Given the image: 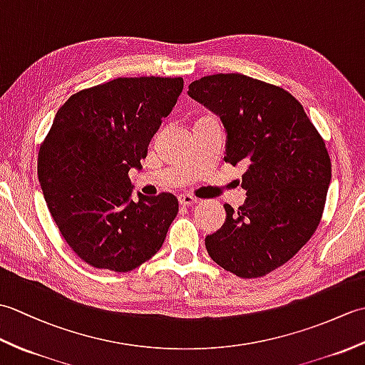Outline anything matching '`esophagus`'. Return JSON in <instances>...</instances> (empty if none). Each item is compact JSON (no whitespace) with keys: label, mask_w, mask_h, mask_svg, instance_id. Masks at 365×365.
<instances>
[{"label":"esophagus","mask_w":365,"mask_h":365,"mask_svg":"<svg viewBox=\"0 0 365 365\" xmlns=\"http://www.w3.org/2000/svg\"><path fill=\"white\" fill-rule=\"evenodd\" d=\"M196 202H197V199L190 196V195H180V196H178V204H180L182 207H191V205H195Z\"/></svg>","instance_id":"esophagus-1"}]
</instances>
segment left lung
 <instances>
[{"label": "left lung", "instance_id": "8db88e82", "mask_svg": "<svg viewBox=\"0 0 365 365\" xmlns=\"http://www.w3.org/2000/svg\"><path fill=\"white\" fill-rule=\"evenodd\" d=\"M188 96L213 111L226 130V157L243 165L246 202L216 234L208 255L240 277L268 274L289 262L322 220L331 182L324 141L304 108L279 86L240 73L192 81Z\"/></svg>", "mask_w": 365, "mask_h": 365}]
</instances>
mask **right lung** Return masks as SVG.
I'll use <instances>...</instances> for the list:
<instances>
[{"label": "right lung", "instance_id": "obj_1", "mask_svg": "<svg viewBox=\"0 0 365 365\" xmlns=\"http://www.w3.org/2000/svg\"><path fill=\"white\" fill-rule=\"evenodd\" d=\"M183 78H115L76 92L59 108L38 150L45 202L67 245L91 267L135 269L160 251L178 200H133L130 169H141Z\"/></svg>", "mask_w": 365, "mask_h": 365}]
</instances>
